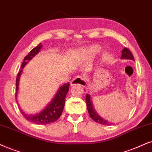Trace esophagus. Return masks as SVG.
<instances>
[{
    "instance_id": "esophagus-1",
    "label": "esophagus",
    "mask_w": 152,
    "mask_h": 152,
    "mask_svg": "<svg viewBox=\"0 0 152 152\" xmlns=\"http://www.w3.org/2000/svg\"><path fill=\"white\" fill-rule=\"evenodd\" d=\"M70 85L71 86H73L75 85H79V86L85 87V86H86V85H87V82H86L85 78H83L82 76H76V77H75L74 78H73L72 81L70 82Z\"/></svg>"
}]
</instances>
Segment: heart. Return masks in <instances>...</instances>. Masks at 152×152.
<instances>
[{
    "label": "heart",
    "mask_w": 152,
    "mask_h": 152,
    "mask_svg": "<svg viewBox=\"0 0 152 152\" xmlns=\"http://www.w3.org/2000/svg\"><path fill=\"white\" fill-rule=\"evenodd\" d=\"M101 50V48L97 45H94L92 46H90L87 49V53L90 55H95V54L97 53Z\"/></svg>",
    "instance_id": "1"
}]
</instances>
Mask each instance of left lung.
I'll return each instance as SVG.
<instances>
[{
  "mask_svg": "<svg viewBox=\"0 0 152 152\" xmlns=\"http://www.w3.org/2000/svg\"><path fill=\"white\" fill-rule=\"evenodd\" d=\"M121 53L122 55H121V59H131L132 61H135L134 60V57L132 53L128 48H124L122 50ZM86 105H87L88 114H89L90 116L91 117L92 119H93L94 121L99 123V124H102V125L111 124V123L109 122L108 121L105 120V119H104L103 118H102V117L99 116L97 112H96L95 109L94 108L93 104L92 102L91 97H90L89 94H87V95H86Z\"/></svg>",
  "mask_w": 152,
  "mask_h": 152,
  "instance_id": "obj_1",
  "label": "left lung"
}]
</instances>
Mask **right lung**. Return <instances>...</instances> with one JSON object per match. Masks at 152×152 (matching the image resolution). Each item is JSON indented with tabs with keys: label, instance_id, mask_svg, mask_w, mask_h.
<instances>
[{
	"label": "right lung",
	"instance_id": "add662e5",
	"mask_svg": "<svg viewBox=\"0 0 152 152\" xmlns=\"http://www.w3.org/2000/svg\"><path fill=\"white\" fill-rule=\"evenodd\" d=\"M41 48L42 44H38L36 47L34 48V49H32L30 53L24 57V60L23 61L22 66H21V70L18 73V74H17L16 79V95H15L16 100L17 99L19 84H20V80L21 75L22 74L23 69L28 64L31 59L35 57L41 51ZM69 83H64L63 86H60L59 88V89L57 90V93H55V96H54L53 99L50 100V102L39 113H37V114H26V113H24V111L22 110V109L20 107L21 112H22V115L26 120L29 121L36 124L45 125L56 121L57 119L59 118V116H61L63 109H64L65 97H66V94L69 91ZM17 103H18V102H17Z\"/></svg>",
	"mask_w": 152,
	"mask_h": 152
}]
</instances>
